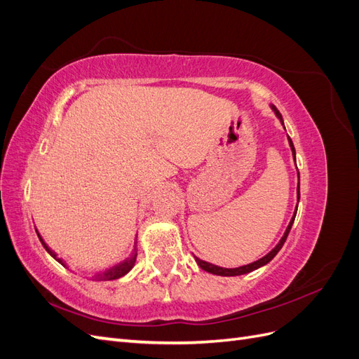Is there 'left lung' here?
I'll return each mask as SVG.
<instances>
[{
  "label": "left lung",
  "instance_id": "obj_1",
  "mask_svg": "<svg viewBox=\"0 0 359 359\" xmlns=\"http://www.w3.org/2000/svg\"><path fill=\"white\" fill-rule=\"evenodd\" d=\"M271 109L274 111L276 116L280 119V123L283 124V127H285L283 118H281V114L277 111V107L271 104ZM287 140H289V145H290V149H292V156H293V158H295V147H293V144H292V140H290V137H289V136H287ZM298 201H299V186H298ZM297 210H298V206H297ZM297 210H295V214H293V217H292V220H290L289 226L286 227V232H285V235L281 236L280 243H278L273 250H271V252H269L268 255H265L264 257H260L259 260H256V262H253V264H248V265H244V266H238V268H222V266H217V265H212V264L205 262V260H202V259H199V257H194V259H196L198 265H199L203 271H208V273L215 274V276L232 277V276H243V274H247V273H252V271H255V269H257V268H260V266L266 265L268 262H271V260L274 259V256L280 252V248L283 247V244H285V241H286V238H287V235H289V232H290V227H292V224H293V220H295Z\"/></svg>",
  "mask_w": 359,
  "mask_h": 359
}]
</instances>
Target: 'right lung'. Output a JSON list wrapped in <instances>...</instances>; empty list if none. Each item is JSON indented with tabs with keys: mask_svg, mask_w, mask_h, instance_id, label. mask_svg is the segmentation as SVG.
Returning <instances> with one entry per match:
<instances>
[{
	"mask_svg": "<svg viewBox=\"0 0 359 359\" xmlns=\"http://www.w3.org/2000/svg\"><path fill=\"white\" fill-rule=\"evenodd\" d=\"M37 235H39V238H40V241H41V244H43V247L46 248V252L53 257V259H57L58 262L61 264V265H64V262L62 260L60 259V257H57V255L52 252V250L45 244V241H43V238L40 236V233L37 232ZM136 256H137V250L135 248V252L130 255V257H127L126 260H123V262H119V264H116V265H114V266H111V268H107L106 271H103L102 274H97L95 276V278L94 280H99V281H106V280H116V278H119V277H123V276H126L130 269H132L133 266H135V262H136Z\"/></svg>",
	"mask_w": 359,
	"mask_h": 359,
	"instance_id": "right-lung-1",
	"label": "right lung"
}]
</instances>
